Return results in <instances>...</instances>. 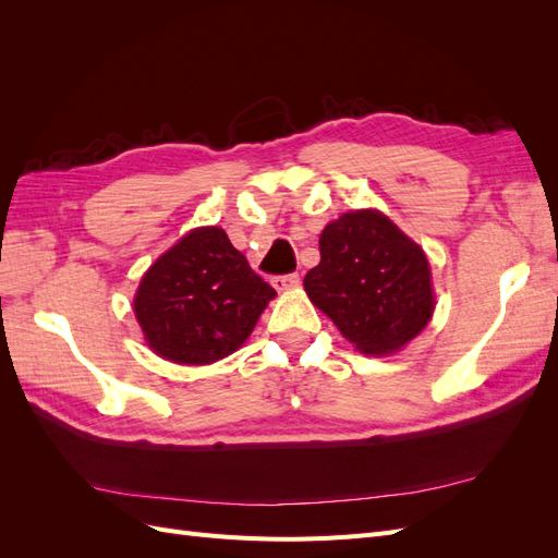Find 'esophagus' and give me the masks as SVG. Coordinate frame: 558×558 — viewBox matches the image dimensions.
Segmentation results:
<instances>
[{"instance_id":"1","label":"esophagus","mask_w":558,"mask_h":558,"mask_svg":"<svg viewBox=\"0 0 558 558\" xmlns=\"http://www.w3.org/2000/svg\"><path fill=\"white\" fill-rule=\"evenodd\" d=\"M272 283H275L277 291H289V289H295V286L300 283V275L298 272L279 275V277H272Z\"/></svg>"}]
</instances>
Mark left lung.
<instances>
[{
	"label": "left lung",
	"mask_w": 558,
	"mask_h": 558,
	"mask_svg": "<svg viewBox=\"0 0 558 558\" xmlns=\"http://www.w3.org/2000/svg\"><path fill=\"white\" fill-rule=\"evenodd\" d=\"M320 263L305 291L363 353H391L433 316L428 260L408 234L379 211H351L318 240Z\"/></svg>",
	"instance_id": "8db88e82"
}]
</instances>
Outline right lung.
Here are the masks:
<instances>
[{"label":"right lung","mask_w":558,"mask_h":558,"mask_svg":"<svg viewBox=\"0 0 558 558\" xmlns=\"http://www.w3.org/2000/svg\"><path fill=\"white\" fill-rule=\"evenodd\" d=\"M275 295L221 228H199L144 275L134 314L158 356L205 365L242 347Z\"/></svg>","instance_id":"1"}]
</instances>
